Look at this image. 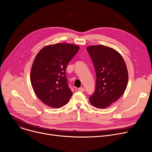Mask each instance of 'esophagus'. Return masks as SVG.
<instances>
[{"label": "esophagus", "instance_id": "esophagus-1", "mask_svg": "<svg viewBox=\"0 0 152 152\" xmlns=\"http://www.w3.org/2000/svg\"><path fill=\"white\" fill-rule=\"evenodd\" d=\"M78 91L83 92L85 91V89H84V87H79V88H78Z\"/></svg>", "mask_w": 152, "mask_h": 152}]
</instances>
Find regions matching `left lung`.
<instances>
[{
    "label": "left lung",
    "instance_id": "left-lung-1",
    "mask_svg": "<svg viewBox=\"0 0 152 152\" xmlns=\"http://www.w3.org/2000/svg\"><path fill=\"white\" fill-rule=\"evenodd\" d=\"M87 50L96 73V86L89 97L91 104L105 108L116 102L124 94L128 83V73L121 54L112 48L90 45Z\"/></svg>",
    "mask_w": 152,
    "mask_h": 152
}]
</instances>
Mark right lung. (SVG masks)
Here are the masks:
<instances>
[{"label":"right lung","instance_id":"1","mask_svg":"<svg viewBox=\"0 0 152 152\" xmlns=\"http://www.w3.org/2000/svg\"><path fill=\"white\" fill-rule=\"evenodd\" d=\"M79 50L72 44L47 45L36 56L31 71V83L37 97L47 106L65 105L73 95L66 76L68 63Z\"/></svg>","mask_w":152,"mask_h":152}]
</instances>
